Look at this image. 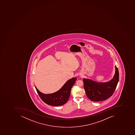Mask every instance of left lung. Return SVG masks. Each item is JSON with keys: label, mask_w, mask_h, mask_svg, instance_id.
Wrapping results in <instances>:
<instances>
[{"label": "left lung", "mask_w": 135, "mask_h": 135, "mask_svg": "<svg viewBox=\"0 0 135 135\" xmlns=\"http://www.w3.org/2000/svg\"><path fill=\"white\" fill-rule=\"evenodd\" d=\"M114 78L108 82L99 83L88 79H83L84 88L88 99L93 102H100L112 96L119 81V72L115 66Z\"/></svg>", "instance_id": "left-lung-1"}]
</instances>
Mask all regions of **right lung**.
Wrapping results in <instances>:
<instances>
[{"label": "right lung", "instance_id": "obj_1", "mask_svg": "<svg viewBox=\"0 0 135 135\" xmlns=\"http://www.w3.org/2000/svg\"><path fill=\"white\" fill-rule=\"evenodd\" d=\"M77 78H73L67 81L62 87L57 92L51 94L41 93L35 86L36 91L43 102L50 105L58 106L65 104L70 96L71 90Z\"/></svg>", "mask_w": 135, "mask_h": 135}]
</instances>
